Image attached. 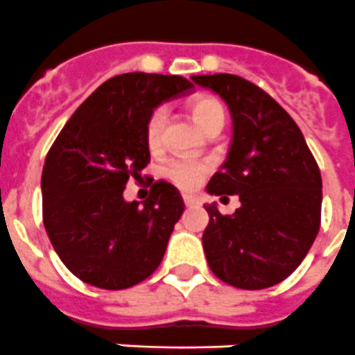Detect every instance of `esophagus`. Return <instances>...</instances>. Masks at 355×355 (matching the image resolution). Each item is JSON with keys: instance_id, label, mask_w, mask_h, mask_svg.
Listing matches in <instances>:
<instances>
[{"instance_id": "1", "label": "esophagus", "mask_w": 355, "mask_h": 355, "mask_svg": "<svg viewBox=\"0 0 355 355\" xmlns=\"http://www.w3.org/2000/svg\"><path fill=\"white\" fill-rule=\"evenodd\" d=\"M182 198H184V204H186L187 207H189V205H196V204H198V198H196L195 195H184Z\"/></svg>"}]
</instances>
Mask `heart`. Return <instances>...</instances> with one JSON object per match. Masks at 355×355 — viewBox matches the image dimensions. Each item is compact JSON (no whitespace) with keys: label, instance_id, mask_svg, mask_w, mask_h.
Wrapping results in <instances>:
<instances>
[{"label":"heart","instance_id":"b5f03b06","mask_svg":"<svg viewBox=\"0 0 355 355\" xmlns=\"http://www.w3.org/2000/svg\"><path fill=\"white\" fill-rule=\"evenodd\" d=\"M193 119L202 130H207L213 126L214 122H223V108L222 104L213 97H196L189 104ZM166 108L159 106L155 108L153 113L148 119L146 124V142L153 148H159L160 141H162V128L166 122ZM166 177L171 180L173 184H177L182 189H193V187L200 186L202 180L207 177L209 173V164L202 162V160H193V159H175L168 162V166L164 168Z\"/></svg>","mask_w":355,"mask_h":355}]
</instances>
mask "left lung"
I'll return each instance as SVG.
<instances>
[{
  "label": "left lung",
  "mask_w": 355,
  "mask_h": 355,
  "mask_svg": "<svg viewBox=\"0 0 355 355\" xmlns=\"http://www.w3.org/2000/svg\"><path fill=\"white\" fill-rule=\"evenodd\" d=\"M191 79L218 94L233 117L227 159L205 189L242 204L233 214L204 205L207 263L233 287H272L296 270L320 231V168L293 117L260 86L231 73Z\"/></svg>",
  "instance_id": "8db88e82"
}]
</instances>
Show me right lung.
<instances>
[{"mask_svg": "<svg viewBox=\"0 0 355 355\" xmlns=\"http://www.w3.org/2000/svg\"><path fill=\"white\" fill-rule=\"evenodd\" d=\"M193 85L180 76L132 71L108 79L76 110L44 160L46 234L85 284L121 291L141 284L164 258L184 200L155 182L142 202L124 200L130 178L150 162L146 124L153 110Z\"/></svg>", "mask_w": 355, "mask_h": 355, "instance_id": "add662e5", "label": "right lung"}]
</instances>
